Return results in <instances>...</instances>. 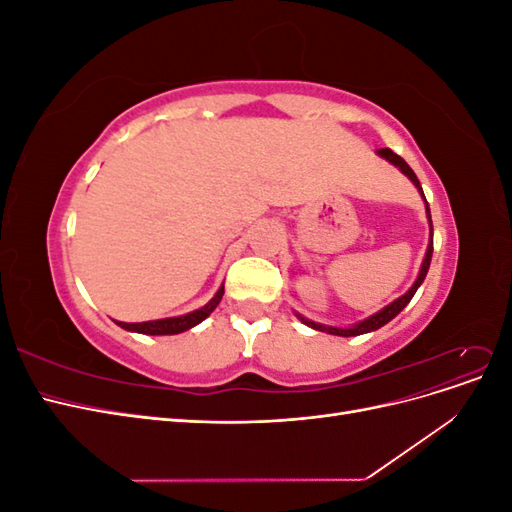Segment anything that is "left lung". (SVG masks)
I'll return each instance as SVG.
<instances>
[{"instance_id":"obj_1","label":"left lung","mask_w":512,"mask_h":512,"mask_svg":"<svg viewBox=\"0 0 512 512\" xmlns=\"http://www.w3.org/2000/svg\"><path fill=\"white\" fill-rule=\"evenodd\" d=\"M378 156L380 158H384V160H389L391 164H395L401 173H404L416 188H418V192H421V196L425 198V194H423V188H421V183H418V179H416V175H414V170L408 166V162L404 160V158H399L395 151H391V149H378ZM425 209H427V220H429V245H427V252H425V258H423V265H421V271H418V277H416V282L410 286V290L406 292V294H401L399 299H395L393 303H389L386 307H382L380 312H376L374 316H369V318H365V320H361V322H356V324H352V327H348V329H337V327H327V324H318V322H314V320H307V318H303L301 314H297V318L303 322V324H307V327H312V329H316V331H327V333H331V335H339V337H354V335H363V333H369V331H376V329H380V327H384L386 322H391L401 309H404L408 303H410V299L414 297V292L418 290V286L423 284V280H425V275H427V271H429V262H431V254H433V224H431V213H429V205H427V200H425Z\"/></svg>"}]
</instances>
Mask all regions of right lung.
<instances>
[{"label":"right lung","mask_w":512,"mask_h":512,"mask_svg":"<svg viewBox=\"0 0 512 512\" xmlns=\"http://www.w3.org/2000/svg\"><path fill=\"white\" fill-rule=\"evenodd\" d=\"M222 297H224V286H220V290L215 292V297L207 305L196 309V312L183 314L177 318H162V320H147V322H117V324L121 329L143 333V335H177L196 327L198 322H203L213 309L220 305Z\"/></svg>","instance_id":"right-lung-1"}]
</instances>
